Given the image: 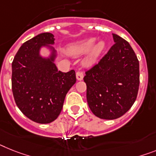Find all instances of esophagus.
I'll use <instances>...</instances> for the list:
<instances>
[{"instance_id": "34e87169", "label": "esophagus", "mask_w": 156, "mask_h": 156, "mask_svg": "<svg viewBox=\"0 0 156 156\" xmlns=\"http://www.w3.org/2000/svg\"><path fill=\"white\" fill-rule=\"evenodd\" d=\"M83 76H84V74H83V72L82 71H78L76 73V78H77L78 81L82 80L83 79Z\"/></svg>"}]
</instances>
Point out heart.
<instances>
[{
	"label": "heart",
	"mask_w": 156,
	"mask_h": 156,
	"mask_svg": "<svg viewBox=\"0 0 156 156\" xmlns=\"http://www.w3.org/2000/svg\"><path fill=\"white\" fill-rule=\"evenodd\" d=\"M96 42V40L94 38H90V39H87L83 41H81L78 44H73V45L70 46L67 49L68 53L71 55H82L84 54L87 53L94 47V44ZM105 47V44L103 42H99L96 44V46L93 48L92 51L90 55L88 58L86 59V65H90L94 61V58H96L97 56L100 54V52L103 50Z\"/></svg>",
	"instance_id": "heart-1"
}]
</instances>
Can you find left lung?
<instances>
[{"instance_id":"1","label":"left lung","mask_w":156,"mask_h":156,"mask_svg":"<svg viewBox=\"0 0 156 156\" xmlns=\"http://www.w3.org/2000/svg\"><path fill=\"white\" fill-rule=\"evenodd\" d=\"M115 44L99 62L86 71V99L101 119L113 120L130 109L138 94L140 65L129 44L112 34Z\"/></svg>"}]
</instances>
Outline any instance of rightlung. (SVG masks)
<instances>
[{
    "label": "right lung",
    "mask_w": 156,
    "mask_h": 156,
    "mask_svg": "<svg viewBox=\"0 0 156 156\" xmlns=\"http://www.w3.org/2000/svg\"><path fill=\"white\" fill-rule=\"evenodd\" d=\"M53 34L44 32L23 43L12 63V90L20 110L30 120L48 124L60 114L66 95L76 82L74 70L58 71L54 53L40 56L42 46L55 43Z\"/></svg>",
    "instance_id": "obj_1"
}]
</instances>
